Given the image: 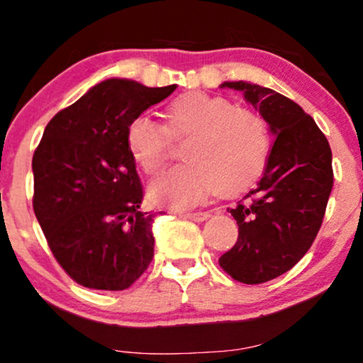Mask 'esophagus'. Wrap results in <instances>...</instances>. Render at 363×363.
<instances>
[{"label": "esophagus", "instance_id": "obj_1", "mask_svg": "<svg viewBox=\"0 0 363 363\" xmlns=\"http://www.w3.org/2000/svg\"><path fill=\"white\" fill-rule=\"evenodd\" d=\"M186 218V220H193V221H204L206 218L209 216L208 211H196V213H186V215H182Z\"/></svg>", "mask_w": 363, "mask_h": 363}]
</instances>
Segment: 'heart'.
<instances>
[{"mask_svg": "<svg viewBox=\"0 0 363 363\" xmlns=\"http://www.w3.org/2000/svg\"><path fill=\"white\" fill-rule=\"evenodd\" d=\"M170 135L186 137V164L169 170L150 187L157 204L177 209L203 203L216 189L238 193L267 162L270 133L259 111L235 106L223 96L186 93L169 104V125L138 115L126 126V145L148 176L169 162Z\"/></svg>", "mask_w": 363, "mask_h": 363, "instance_id": "b5f03b06", "label": "heart"}]
</instances>
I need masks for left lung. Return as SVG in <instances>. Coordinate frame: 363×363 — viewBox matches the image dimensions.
<instances>
[{"mask_svg":"<svg viewBox=\"0 0 363 363\" xmlns=\"http://www.w3.org/2000/svg\"><path fill=\"white\" fill-rule=\"evenodd\" d=\"M223 86L243 91L276 135L259 184L228 208L238 238L218 260L235 281L262 284L294 267L313 245L333 187L331 148L292 99L243 81Z\"/></svg>","mask_w":363,"mask_h":363,"instance_id":"obj_1","label":"left lung"}]
</instances>
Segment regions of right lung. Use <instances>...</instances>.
<instances>
[{
	"instance_id": "right-lung-1",
	"label": "right lung",
	"mask_w": 363,
	"mask_h": 363,
	"mask_svg": "<svg viewBox=\"0 0 363 363\" xmlns=\"http://www.w3.org/2000/svg\"><path fill=\"white\" fill-rule=\"evenodd\" d=\"M176 87L103 81L57 113L35 148V216L55 260L81 286L128 289L154 259L157 213L140 211L143 187L126 126Z\"/></svg>"
}]
</instances>
